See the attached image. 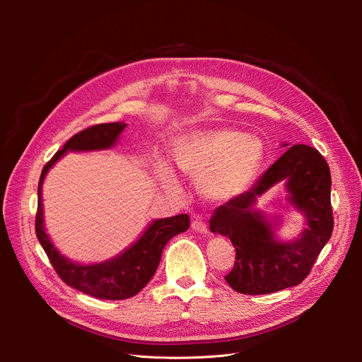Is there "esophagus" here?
<instances>
[{
    "instance_id": "esophagus-1",
    "label": "esophagus",
    "mask_w": 362,
    "mask_h": 362,
    "mask_svg": "<svg viewBox=\"0 0 362 362\" xmlns=\"http://www.w3.org/2000/svg\"><path fill=\"white\" fill-rule=\"evenodd\" d=\"M192 229H194L195 232H198V233H204V235H206V232H208L205 223H204V221H201V220H194V221H192Z\"/></svg>"
}]
</instances>
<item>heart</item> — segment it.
I'll return each mask as SVG.
<instances>
[{"instance_id": "obj_1", "label": "heart", "mask_w": 362, "mask_h": 362, "mask_svg": "<svg viewBox=\"0 0 362 362\" xmlns=\"http://www.w3.org/2000/svg\"><path fill=\"white\" fill-rule=\"evenodd\" d=\"M171 160L182 175L198 180L205 198L224 202L252 185L264 146L258 138L232 129L194 130L176 138ZM156 176L168 194H179V180L167 161H156Z\"/></svg>"}]
</instances>
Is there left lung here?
Here are the masks:
<instances>
[{
	"instance_id": "left-lung-1",
	"label": "left lung",
	"mask_w": 362,
	"mask_h": 362,
	"mask_svg": "<svg viewBox=\"0 0 362 362\" xmlns=\"http://www.w3.org/2000/svg\"><path fill=\"white\" fill-rule=\"evenodd\" d=\"M283 146H289L283 144ZM277 182L287 202L304 216L306 229L293 241L276 238L279 218L256 210L257 198ZM330 168L320 152L293 145L236 198L216 208L210 230L229 238L236 248L233 270L224 279L245 295H265L296 286L308 276L333 230Z\"/></svg>"
}]
</instances>
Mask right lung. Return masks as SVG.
Instances as JSON below:
<instances>
[{"label":"right lung","instance_id":"right-lung-1","mask_svg":"<svg viewBox=\"0 0 362 362\" xmlns=\"http://www.w3.org/2000/svg\"><path fill=\"white\" fill-rule=\"evenodd\" d=\"M126 126L124 122L103 123L76 133L47 163L41 173L40 183H37V213L35 223L37 240L48 255L54 270L66 284L98 299L119 300L139 293L157 272L167 242L189 229L187 214L154 220L146 226L139 239L127 246L123 252L107 261L93 264L71 261L51 242L45 230L42 204V183L49 168L67 152H88L112 148L117 144Z\"/></svg>","mask_w":362,"mask_h":362}]
</instances>
